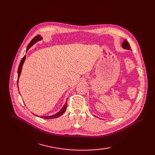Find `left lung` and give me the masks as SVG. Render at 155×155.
<instances>
[{
    "label": "left lung",
    "mask_w": 155,
    "mask_h": 155,
    "mask_svg": "<svg viewBox=\"0 0 155 155\" xmlns=\"http://www.w3.org/2000/svg\"><path fill=\"white\" fill-rule=\"evenodd\" d=\"M121 46H122V47L125 49H127V50H130L131 49L129 43L126 40H125L124 41V43H122V45H121Z\"/></svg>",
    "instance_id": "obj_1"
}]
</instances>
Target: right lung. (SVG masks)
Wrapping results in <instances>:
<instances>
[{
    "label": "right lung",
    "mask_w": 155,
    "mask_h": 155,
    "mask_svg": "<svg viewBox=\"0 0 155 155\" xmlns=\"http://www.w3.org/2000/svg\"><path fill=\"white\" fill-rule=\"evenodd\" d=\"M42 39V37H41L40 35H38L35 36L34 39H33L31 41L30 43L28 44V47H27V49H26V51L28 50V49L31 47V46L34 45V43H35L37 41H38L39 40ZM25 59H26V55H25L24 57H23L21 61V63H20V64H19V67H18V78H17V84H18V78H19V76H20V74H21V70H22V64L23 63H24L25 61ZM67 104L66 103L65 104V105L63 106V107L61 109L59 110V112H58V113H56L54 115H52V116H41L42 118H45V119H51V118H58V117L60 116L61 115H62L64 112H65V110H66L67 109Z\"/></svg>",
    "instance_id": "right-lung-1"
}]
</instances>
